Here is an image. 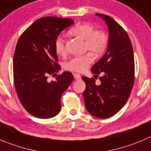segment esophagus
<instances>
[{
	"label": "esophagus",
	"instance_id": "34e87169",
	"mask_svg": "<svg viewBox=\"0 0 151 151\" xmlns=\"http://www.w3.org/2000/svg\"><path fill=\"white\" fill-rule=\"evenodd\" d=\"M74 78L76 80H80L81 78V76L79 74H77L76 73V74L74 75Z\"/></svg>",
	"mask_w": 151,
	"mask_h": 151
}]
</instances>
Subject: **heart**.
Instances as JSON below:
<instances>
[{"label":"heart","instance_id":"heart-1","mask_svg":"<svg viewBox=\"0 0 151 151\" xmlns=\"http://www.w3.org/2000/svg\"><path fill=\"white\" fill-rule=\"evenodd\" d=\"M69 34L84 40L85 50H89L96 57L102 55L107 47L108 37L105 32L101 30H94V27L90 24H77L69 30ZM55 50L58 55H64L66 54L64 41L61 38L55 40ZM91 54L87 53L81 56L71 58L65 64V68L78 73L84 72L93 62V56Z\"/></svg>","mask_w":151,"mask_h":151}]
</instances>
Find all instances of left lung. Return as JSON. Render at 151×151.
<instances>
[{
  "label": "left lung",
  "instance_id": "obj_1",
  "mask_svg": "<svg viewBox=\"0 0 151 151\" xmlns=\"http://www.w3.org/2000/svg\"><path fill=\"white\" fill-rule=\"evenodd\" d=\"M107 24L109 31L107 49L102 58L92 67L91 72L100 77L82 76L86 84L83 92L87 111L100 119L111 117L127 102L134 83V55L131 41L125 30L108 15L96 14Z\"/></svg>",
  "mask_w": 151,
  "mask_h": 151
}]
</instances>
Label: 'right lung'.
I'll return each instance as SVG.
<instances>
[{
    "mask_svg": "<svg viewBox=\"0 0 151 151\" xmlns=\"http://www.w3.org/2000/svg\"><path fill=\"white\" fill-rule=\"evenodd\" d=\"M73 24L69 18H41L23 32L17 43L13 58L15 90L23 107L35 117L50 119L61 111V97L73 81V74L64 72L55 81H48L47 78L61 69L55 40Z\"/></svg>",
    "mask_w": 151,
    "mask_h": 151,
    "instance_id": "obj_1",
    "label": "right lung"
}]
</instances>
